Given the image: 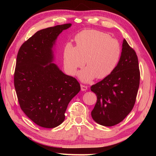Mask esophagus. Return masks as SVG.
<instances>
[{
    "label": "esophagus",
    "instance_id": "1",
    "mask_svg": "<svg viewBox=\"0 0 156 156\" xmlns=\"http://www.w3.org/2000/svg\"><path fill=\"white\" fill-rule=\"evenodd\" d=\"M80 87H81V90L83 91H87V90L88 89V87L86 86V85H83V84H81L80 85Z\"/></svg>",
    "mask_w": 156,
    "mask_h": 156
}]
</instances>
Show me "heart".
I'll return each instance as SVG.
<instances>
[{
	"label": "heart",
	"mask_w": 156,
	"mask_h": 156,
	"mask_svg": "<svg viewBox=\"0 0 156 156\" xmlns=\"http://www.w3.org/2000/svg\"><path fill=\"white\" fill-rule=\"evenodd\" d=\"M76 46L71 43L65 44L63 62L65 70L75 74L78 68L88 66L78 73L82 81L89 82L96 77L104 78L110 75L120 61V44L116 39L102 31L87 30L75 37Z\"/></svg>",
	"instance_id": "obj_1"
}]
</instances>
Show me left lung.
I'll list each match as a JSON object with an SVG mask.
<instances>
[{
	"instance_id": "8db88e82",
	"label": "left lung",
	"mask_w": 156,
	"mask_h": 156,
	"mask_svg": "<svg viewBox=\"0 0 156 156\" xmlns=\"http://www.w3.org/2000/svg\"><path fill=\"white\" fill-rule=\"evenodd\" d=\"M140 84L138 56L124 39L120 61L115 70L91 87L97 96L91 117L100 125L112 126L125 119L135 104Z\"/></svg>"
}]
</instances>
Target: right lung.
Returning <instances> with one entry per match:
<instances>
[{"mask_svg":"<svg viewBox=\"0 0 156 156\" xmlns=\"http://www.w3.org/2000/svg\"><path fill=\"white\" fill-rule=\"evenodd\" d=\"M72 24L43 29L25 41L18 51L14 87L20 107L37 125L56 127L65 120L68 104L80 90L75 78L53 63L58 36Z\"/></svg>","mask_w":156,"mask_h":156,"instance_id":"right-lung-1","label":"right lung"}]
</instances>
